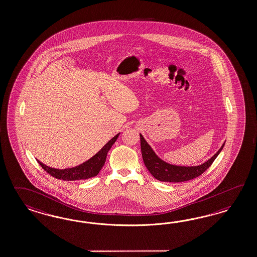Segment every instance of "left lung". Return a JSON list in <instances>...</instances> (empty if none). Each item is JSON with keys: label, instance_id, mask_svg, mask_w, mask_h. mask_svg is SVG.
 <instances>
[{"label": "left lung", "instance_id": "left-lung-1", "mask_svg": "<svg viewBox=\"0 0 257 257\" xmlns=\"http://www.w3.org/2000/svg\"><path fill=\"white\" fill-rule=\"evenodd\" d=\"M141 138V150L143 155V159L147 170L150 171L152 175L158 181L161 182H170V183H181L189 181L192 179L198 177L201 175L212 164V162L217 158L220 152L222 151L223 146L219 149V151L210 158L207 162L202 165L195 167H181L174 165L168 164L158 158L152 150L150 145L145 142L144 137L140 134Z\"/></svg>", "mask_w": 257, "mask_h": 257}]
</instances>
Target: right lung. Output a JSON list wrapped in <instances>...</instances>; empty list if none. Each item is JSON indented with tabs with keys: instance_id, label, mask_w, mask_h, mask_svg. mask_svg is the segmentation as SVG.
Listing matches in <instances>:
<instances>
[{
	"instance_id": "add662e5",
	"label": "right lung",
	"mask_w": 257,
	"mask_h": 257,
	"mask_svg": "<svg viewBox=\"0 0 257 257\" xmlns=\"http://www.w3.org/2000/svg\"><path fill=\"white\" fill-rule=\"evenodd\" d=\"M118 135L119 134H117L113 138L111 139L94 157L77 167L65 169V170H58V169L47 167L42 162H40L39 160H38V163L48 174L59 180L76 181V180H85L88 178L94 177L98 175L99 171L103 167V165L105 163L107 153L111 149L112 145L115 143Z\"/></svg>"
}]
</instances>
